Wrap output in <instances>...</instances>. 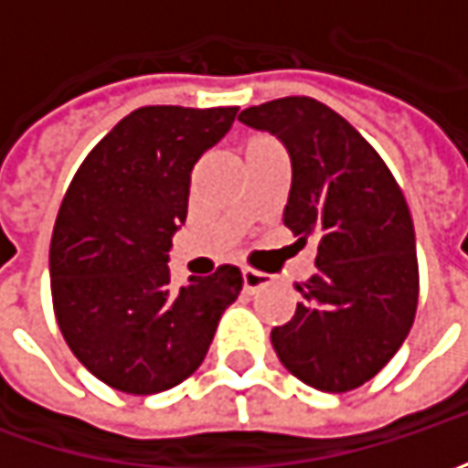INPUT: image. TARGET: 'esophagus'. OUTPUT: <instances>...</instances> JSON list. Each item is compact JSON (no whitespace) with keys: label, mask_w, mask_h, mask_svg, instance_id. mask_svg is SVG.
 <instances>
[{"label":"esophagus","mask_w":468,"mask_h":468,"mask_svg":"<svg viewBox=\"0 0 468 468\" xmlns=\"http://www.w3.org/2000/svg\"><path fill=\"white\" fill-rule=\"evenodd\" d=\"M242 281L244 292L255 294V292H261V289H265V286L271 283V276L262 273V271H255V268H242Z\"/></svg>","instance_id":"34e87169"}]
</instances>
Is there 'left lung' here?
<instances>
[{
  "label": "left lung",
  "instance_id": "8db88e82",
  "mask_svg": "<svg viewBox=\"0 0 468 468\" xmlns=\"http://www.w3.org/2000/svg\"><path fill=\"white\" fill-rule=\"evenodd\" d=\"M239 122L286 145L283 224L302 244H317L314 273L297 283V313L271 331L281 365L325 393L365 386L401 349L420 302L404 192L367 140L320 101H268Z\"/></svg>",
  "mask_w": 468,
  "mask_h": 468
}]
</instances>
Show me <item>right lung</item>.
I'll return each instance as SVG.
<instances>
[{
    "label": "right lung",
    "mask_w": 468,
    "mask_h": 468,
    "mask_svg": "<svg viewBox=\"0 0 468 468\" xmlns=\"http://www.w3.org/2000/svg\"><path fill=\"white\" fill-rule=\"evenodd\" d=\"M237 106H143L85 155L48 250L51 299L67 346L101 383L151 396L203 365L242 271L171 286V237L187 218L189 174L229 133Z\"/></svg>",
    "instance_id": "1"
}]
</instances>
